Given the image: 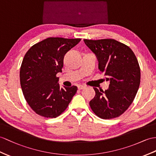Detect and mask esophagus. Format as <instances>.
Wrapping results in <instances>:
<instances>
[{
	"instance_id": "1",
	"label": "esophagus",
	"mask_w": 156,
	"mask_h": 156,
	"mask_svg": "<svg viewBox=\"0 0 156 156\" xmlns=\"http://www.w3.org/2000/svg\"><path fill=\"white\" fill-rule=\"evenodd\" d=\"M85 88V86L84 85H79L78 86V89L79 90H83Z\"/></svg>"
}]
</instances>
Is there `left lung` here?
<instances>
[{"instance_id":"8db88e82","label":"left lung","mask_w":156,"mask_h":156,"mask_svg":"<svg viewBox=\"0 0 156 156\" xmlns=\"http://www.w3.org/2000/svg\"><path fill=\"white\" fill-rule=\"evenodd\" d=\"M96 55L98 69L109 87L103 91L93 87L95 96L89 102L94 114L103 119L119 116L130 107L140 83V69L132 49L115 40H84Z\"/></svg>"}]
</instances>
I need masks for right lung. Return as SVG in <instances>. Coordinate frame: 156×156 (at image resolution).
I'll list each match as a JSON object with an SVG mask.
<instances>
[{
  "instance_id": "obj_1",
  "label": "right lung",
  "mask_w": 156,
  "mask_h": 156,
  "mask_svg": "<svg viewBox=\"0 0 156 156\" xmlns=\"http://www.w3.org/2000/svg\"><path fill=\"white\" fill-rule=\"evenodd\" d=\"M81 39L48 37L34 45L22 61L20 80L26 101L41 116L55 118L69 105L77 87L61 88L58 73H62L66 53Z\"/></svg>"
}]
</instances>
